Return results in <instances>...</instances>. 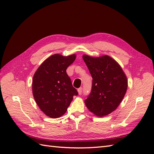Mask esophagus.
<instances>
[{
    "instance_id": "esophagus-1",
    "label": "esophagus",
    "mask_w": 154,
    "mask_h": 154,
    "mask_svg": "<svg viewBox=\"0 0 154 154\" xmlns=\"http://www.w3.org/2000/svg\"><path fill=\"white\" fill-rule=\"evenodd\" d=\"M78 94L80 95L82 94V88H80L78 89Z\"/></svg>"
}]
</instances>
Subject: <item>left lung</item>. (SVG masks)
Instances as JSON below:
<instances>
[{
  "label": "left lung",
  "instance_id": "1",
  "mask_svg": "<svg viewBox=\"0 0 154 154\" xmlns=\"http://www.w3.org/2000/svg\"><path fill=\"white\" fill-rule=\"evenodd\" d=\"M93 78L90 95L85 100L87 108L98 117L114 111L127 90L128 80L121 66L108 55L82 56Z\"/></svg>",
  "mask_w": 154,
  "mask_h": 154
}]
</instances>
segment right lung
<instances>
[{
  "label": "right lung",
  "instance_id": "obj_1",
  "mask_svg": "<svg viewBox=\"0 0 154 154\" xmlns=\"http://www.w3.org/2000/svg\"><path fill=\"white\" fill-rule=\"evenodd\" d=\"M76 54L64 57L54 54L37 68L32 80V92L37 105L49 117L63 116L78 91L72 84L66 69Z\"/></svg>",
  "mask_w": 154,
  "mask_h": 154
}]
</instances>
